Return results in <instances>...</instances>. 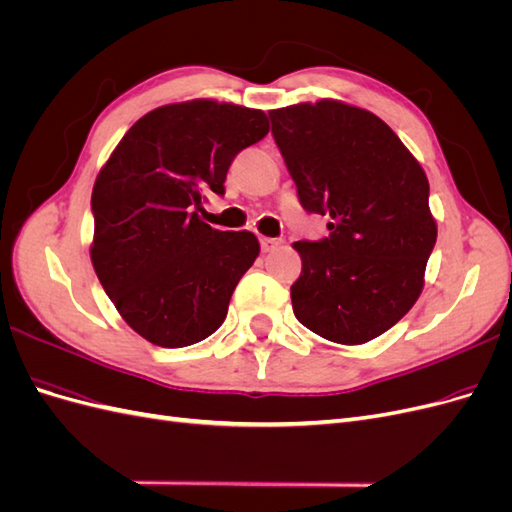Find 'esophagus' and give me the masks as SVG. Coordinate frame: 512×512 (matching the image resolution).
Returning <instances> with one entry per match:
<instances>
[{
	"mask_svg": "<svg viewBox=\"0 0 512 512\" xmlns=\"http://www.w3.org/2000/svg\"><path fill=\"white\" fill-rule=\"evenodd\" d=\"M277 245H280V241H277V239H271V237H260V247H262V252H273Z\"/></svg>",
	"mask_w": 512,
	"mask_h": 512,
	"instance_id": "1",
	"label": "esophagus"
}]
</instances>
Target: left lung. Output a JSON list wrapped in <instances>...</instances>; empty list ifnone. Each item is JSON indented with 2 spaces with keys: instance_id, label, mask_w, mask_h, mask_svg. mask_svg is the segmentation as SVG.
Segmentation results:
<instances>
[{
  "instance_id": "obj_1",
  "label": "left lung",
  "mask_w": 512,
  "mask_h": 512,
  "mask_svg": "<svg viewBox=\"0 0 512 512\" xmlns=\"http://www.w3.org/2000/svg\"><path fill=\"white\" fill-rule=\"evenodd\" d=\"M269 117L303 209L331 218L327 239L292 243L303 262L290 286L294 316L329 342H371L425 286L438 237L425 170L380 117L342 100Z\"/></svg>"
}]
</instances>
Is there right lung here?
Wrapping results in <instances>:
<instances>
[{
    "label": "right lung",
    "instance_id": "1",
    "mask_svg": "<svg viewBox=\"0 0 512 512\" xmlns=\"http://www.w3.org/2000/svg\"><path fill=\"white\" fill-rule=\"evenodd\" d=\"M267 132L260 108L164 104L138 119L100 168L91 265L119 316L153 346H192L222 327L260 243L250 230L211 228L198 209L224 194L230 162Z\"/></svg>",
    "mask_w": 512,
    "mask_h": 512
}]
</instances>
